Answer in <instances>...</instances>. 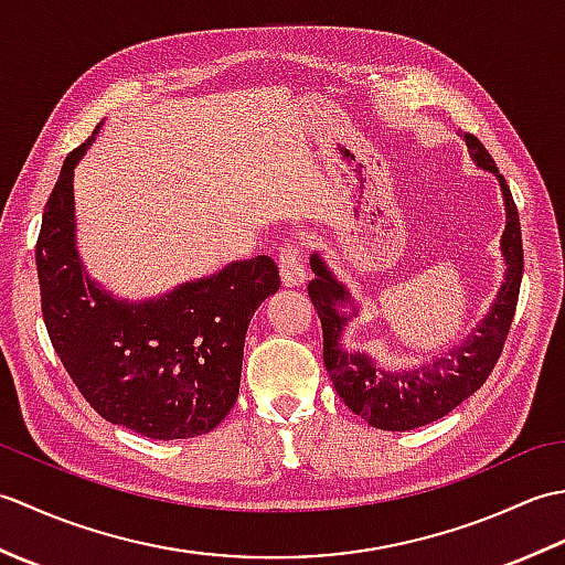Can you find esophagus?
I'll use <instances>...</instances> for the list:
<instances>
[{"label":"esophagus","mask_w":565,"mask_h":565,"mask_svg":"<svg viewBox=\"0 0 565 565\" xmlns=\"http://www.w3.org/2000/svg\"><path fill=\"white\" fill-rule=\"evenodd\" d=\"M279 271L284 286H301L306 281V264L301 245H286L279 255Z\"/></svg>","instance_id":"esophagus-1"}]
</instances>
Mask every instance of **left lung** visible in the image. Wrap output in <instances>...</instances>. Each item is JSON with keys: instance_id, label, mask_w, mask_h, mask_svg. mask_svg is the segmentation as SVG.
Listing matches in <instances>:
<instances>
[{"instance_id": "left-lung-1", "label": "left lung", "mask_w": 565, "mask_h": 565, "mask_svg": "<svg viewBox=\"0 0 565 565\" xmlns=\"http://www.w3.org/2000/svg\"><path fill=\"white\" fill-rule=\"evenodd\" d=\"M463 142L476 167L493 174L500 184L505 203V231L500 237L505 276L483 320L459 344L449 347L441 356H431L429 362L405 369L383 366L366 352L347 350L342 340L350 322L359 316V303L330 269L326 257L318 249L310 255L316 279L308 284V296L322 326V362L344 405L362 415L371 427L407 431L451 413L483 386L508 340L524 269L520 215L505 177L498 172L483 142L471 134H463Z\"/></svg>"}]
</instances>
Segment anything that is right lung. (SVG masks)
<instances>
[{
    "instance_id": "obj_1",
    "label": "right lung",
    "mask_w": 565,
    "mask_h": 565,
    "mask_svg": "<svg viewBox=\"0 0 565 565\" xmlns=\"http://www.w3.org/2000/svg\"><path fill=\"white\" fill-rule=\"evenodd\" d=\"M102 124L67 154L43 211L35 267L47 334L104 419L150 439L206 435L237 401L249 320L279 291V267L264 255L231 262L146 301L92 279L77 249L72 182Z\"/></svg>"
}]
</instances>
